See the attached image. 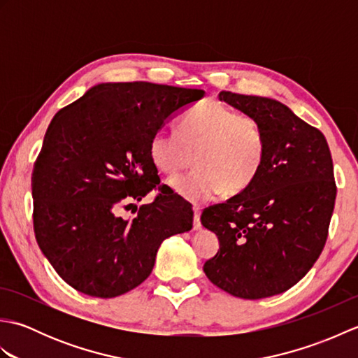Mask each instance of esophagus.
Masks as SVG:
<instances>
[{"label": "esophagus", "mask_w": 358, "mask_h": 358, "mask_svg": "<svg viewBox=\"0 0 358 358\" xmlns=\"http://www.w3.org/2000/svg\"><path fill=\"white\" fill-rule=\"evenodd\" d=\"M200 215H201V210H200V208H194V231H199L200 227H201Z\"/></svg>", "instance_id": "esophagus-1"}]
</instances>
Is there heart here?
I'll return each instance as SVG.
<instances>
[{
  "label": "heart",
  "instance_id": "1",
  "mask_svg": "<svg viewBox=\"0 0 358 358\" xmlns=\"http://www.w3.org/2000/svg\"><path fill=\"white\" fill-rule=\"evenodd\" d=\"M266 149L260 121L210 100L192 106L175 135L157 131L148 144L150 163L167 175L185 169L192 157L195 169L171 178L169 187L195 204L246 191L263 169Z\"/></svg>",
  "mask_w": 358,
  "mask_h": 358
}]
</instances>
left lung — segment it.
<instances>
[{
    "label": "left lung",
    "mask_w": 358,
    "mask_h": 358,
    "mask_svg": "<svg viewBox=\"0 0 358 358\" xmlns=\"http://www.w3.org/2000/svg\"><path fill=\"white\" fill-rule=\"evenodd\" d=\"M218 98L260 121L268 149L246 191L203 210L201 224L220 241L203 271L227 294L266 299L299 283L324 248L337 195L331 152L283 103L226 90Z\"/></svg>",
    "instance_id": "obj_1"
}]
</instances>
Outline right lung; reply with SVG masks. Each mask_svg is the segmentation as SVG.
I'll use <instances>...</instances> for the list:
<instances>
[{
  "label": "right lung",
  "instance_id": "right-lung-1",
  "mask_svg": "<svg viewBox=\"0 0 358 358\" xmlns=\"http://www.w3.org/2000/svg\"><path fill=\"white\" fill-rule=\"evenodd\" d=\"M204 90L154 83H100L59 110L34 164V229L67 285L100 299L146 280L162 243L192 229L194 212L159 186L132 220V206L159 185L149 138Z\"/></svg>",
  "mask_w": 358,
  "mask_h": 358
}]
</instances>
